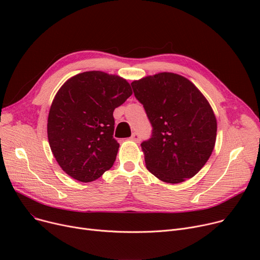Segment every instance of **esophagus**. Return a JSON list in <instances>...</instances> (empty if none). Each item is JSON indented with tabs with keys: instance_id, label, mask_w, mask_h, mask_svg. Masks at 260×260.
<instances>
[{
	"instance_id": "1",
	"label": "esophagus",
	"mask_w": 260,
	"mask_h": 260,
	"mask_svg": "<svg viewBox=\"0 0 260 260\" xmlns=\"http://www.w3.org/2000/svg\"><path fill=\"white\" fill-rule=\"evenodd\" d=\"M131 140L132 141H136V142H139L140 141V136H139V133H137V132H134L132 136H131Z\"/></svg>"
}]
</instances>
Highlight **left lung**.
<instances>
[{"instance_id": "1", "label": "left lung", "mask_w": 260, "mask_h": 260, "mask_svg": "<svg viewBox=\"0 0 260 260\" xmlns=\"http://www.w3.org/2000/svg\"><path fill=\"white\" fill-rule=\"evenodd\" d=\"M131 85L152 126L151 138L141 144L147 170L168 183L192 178L215 144L216 118L208 100L190 80L173 72Z\"/></svg>"}]
</instances>
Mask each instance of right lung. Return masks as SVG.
<instances>
[{
	"instance_id": "obj_1",
	"label": "right lung",
	"mask_w": 260,
	"mask_h": 260,
	"mask_svg": "<svg viewBox=\"0 0 260 260\" xmlns=\"http://www.w3.org/2000/svg\"><path fill=\"white\" fill-rule=\"evenodd\" d=\"M132 95L129 83L102 71L67 80L52 101L48 140L58 165L81 182L98 179L116 159L113 112Z\"/></svg>"
}]
</instances>
